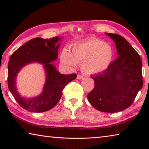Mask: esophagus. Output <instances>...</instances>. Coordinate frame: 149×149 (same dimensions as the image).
<instances>
[{"label": "esophagus", "mask_w": 149, "mask_h": 149, "mask_svg": "<svg viewBox=\"0 0 149 149\" xmlns=\"http://www.w3.org/2000/svg\"><path fill=\"white\" fill-rule=\"evenodd\" d=\"M83 77H84V75L78 74V75H77V79H81Z\"/></svg>", "instance_id": "1"}]
</instances>
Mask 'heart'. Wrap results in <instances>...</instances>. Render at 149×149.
Returning a JSON list of instances; mask_svg holds the SVG:
<instances>
[{
	"label": "heart",
	"mask_w": 149,
	"mask_h": 149,
	"mask_svg": "<svg viewBox=\"0 0 149 149\" xmlns=\"http://www.w3.org/2000/svg\"><path fill=\"white\" fill-rule=\"evenodd\" d=\"M115 56L114 47L102 40L93 38L75 45L72 53L62 50L60 58L64 65L74 67L81 64L82 71L87 74H99L107 70Z\"/></svg>",
	"instance_id": "heart-1"
}]
</instances>
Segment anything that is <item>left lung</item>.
Here are the masks:
<instances>
[{
  "label": "left lung",
  "instance_id": "left-lung-1",
  "mask_svg": "<svg viewBox=\"0 0 149 149\" xmlns=\"http://www.w3.org/2000/svg\"><path fill=\"white\" fill-rule=\"evenodd\" d=\"M106 35L115 42L118 57L101 74L91 77L95 81V87L87 99L97 110L114 113L130 107L142 88V61L122 36Z\"/></svg>",
  "mask_w": 149,
  "mask_h": 149
}]
</instances>
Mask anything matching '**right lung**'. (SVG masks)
<instances>
[{
  "instance_id": "right-lung-1",
  "label": "right lung",
  "mask_w": 149,
  "mask_h": 149,
  "mask_svg": "<svg viewBox=\"0 0 149 149\" xmlns=\"http://www.w3.org/2000/svg\"><path fill=\"white\" fill-rule=\"evenodd\" d=\"M58 37L50 39L40 37L32 39L18 48L9 59L8 65V86L10 91L20 107L29 112H42L53 108L59 101L62 91L69 82L77 77L75 74H61L51 63L58 57L60 44ZM31 62L44 64L47 74L44 91L38 97L26 99L17 91L15 79L17 73L24 65Z\"/></svg>"
}]
</instances>
